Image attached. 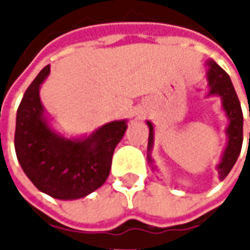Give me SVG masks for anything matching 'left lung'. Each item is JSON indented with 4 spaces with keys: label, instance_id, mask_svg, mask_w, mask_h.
<instances>
[{
    "label": "left lung",
    "instance_id": "1",
    "mask_svg": "<svg viewBox=\"0 0 250 250\" xmlns=\"http://www.w3.org/2000/svg\"><path fill=\"white\" fill-rule=\"evenodd\" d=\"M206 65H208L206 79H208V87H209V95L208 96H220L221 107H222V111L225 112L228 122H229L225 130L228 142H226L224 152L221 155L220 163L217 165L218 177L222 181V179L226 178L228 174L230 173L234 163L237 162V158L241 152L244 118H242L241 104H240V100L237 98V93L234 91L233 84H231L229 75L213 60H208ZM146 123L148 125V130H150L148 145H147V159H148V163L151 165L152 170H157V166H154V161L151 158L152 147H154V125L150 120H147Z\"/></svg>",
    "mask_w": 250,
    "mask_h": 250
}]
</instances>
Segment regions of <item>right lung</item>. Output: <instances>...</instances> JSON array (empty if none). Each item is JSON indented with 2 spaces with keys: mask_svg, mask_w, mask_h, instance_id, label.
<instances>
[{
  "mask_svg": "<svg viewBox=\"0 0 250 250\" xmlns=\"http://www.w3.org/2000/svg\"><path fill=\"white\" fill-rule=\"evenodd\" d=\"M51 66H44L25 91L17 109L14 148L24 173L40 191L62 201L79 199L107 181L127 120L105 123L89 135L66 138L56 132L40 99Z\"/></svg>",
  "mask_w": 250,
  "mask_h": 250,
  "instance_id": "right-lung-1",
  "label": "right lung"
}]
</instances>
